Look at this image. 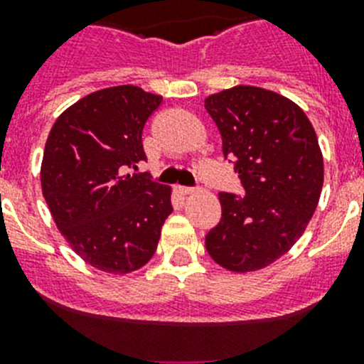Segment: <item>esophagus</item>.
Listing matches in <instances>:
<instances>
[{
	"mask_svg": "<svg viewBox=\"0 0 364 364\" xmlns=\"http://www.w3.org/2000/svg\"><path fill=\"white\" fill-rule=\"evenodd\" d=\"M178 193L180 195H193V193H195V188H184V186H180Z\"/></svg>",
	"mask_w": 364,
	"mask_h": 364,
	"instance_id": "1",
	"label": "esophagus"
}]
</instances>
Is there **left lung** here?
<instances>
[{"instance_id":"8db88e82","label":"left lung","mask_w":364,"mask_h":364,"mask_svg":"<svg viewBox=\"0 0 364 364\" xmlns=\"http://www.w3.org/2000/svg\"><path fill=\"white\" fill-rule=\"evenodd\" d=\"M244 197L220 193L222 218L205 250L222 268L257 272L290 252L319 204L324 164L301 107L262 87L235 85L204 100Z\"/></svg>"}]
</instances>
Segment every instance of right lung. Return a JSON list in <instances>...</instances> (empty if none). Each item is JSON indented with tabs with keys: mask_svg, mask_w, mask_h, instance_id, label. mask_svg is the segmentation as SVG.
I'll list each match as a JSON object with an SVG mask.
<instances>
[{
	"mask_svg": "<svg viewBox=\"0 0 364 364\" xmlns=\"http://www.w3.org/2000/svg\"><path fill=\"white\" fill-rule=\"evenodd\" d=\"M160 104L136 85L107 87L65 109L45 144V202L74 253L100 272L146 266L173 211L169 186L124 175L147 160L142 131Z\"/></svg>",
	"mask_w": 364,
	"mask_h": 364,
	"instance_id": "1",
	"label": "right lung"
}]
</instances>
